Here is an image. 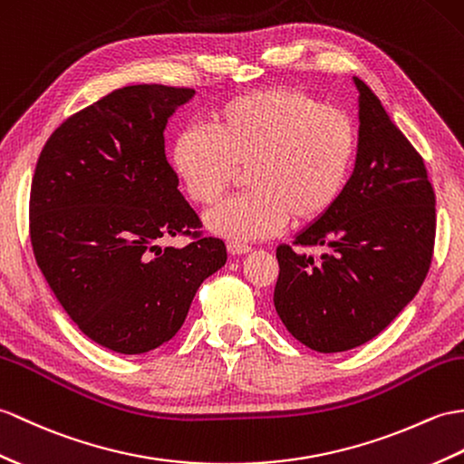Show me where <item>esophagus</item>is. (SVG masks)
<instances>
[{
    "mask_svg": "<svg viewBox=\"0 0 464 464\" xmlns=\"http://www.w3.org/2000/svg\"><path fill=\"white\" fill-rule=\"evenodd\" d=\"M227 251L231 255H245L251 251V245H245V243H237V241H229L227 243Z\"/></svg>",
    "mask_w": 464,
    "mask_h": 464,
    "instance_id": "34e87169",
    "label": "esophagus"
}]
</instances>
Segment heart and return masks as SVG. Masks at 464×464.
<instances>
[{"instance_id":"b5f03b06","label":"heart","mask_w":464,"mask_h":464,"mask_svg":"<svg viewBox=\"0 0 464 464\" xmlns=\"http://www.w3.org/2000/svg\"><path fill=\"white\" fill-rule=\"evenodd\" d=\"M211 128L179 130L169 161L199 206L218 201L245 169L249 191L206 215L208 229L227 239H261L286 221L322 219L346 189L358 152L352 116L303 89L237 96L213 112Z\"/></svg>"}]
</instances>
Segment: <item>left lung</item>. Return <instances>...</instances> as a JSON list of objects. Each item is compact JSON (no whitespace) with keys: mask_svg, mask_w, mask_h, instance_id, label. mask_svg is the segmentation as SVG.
Listing matches in <instances>:
<instances>
[{"mask_svg":"<svg viewBox=\"0 0 464 464\" xmlns=\"http://www.w3.org/2000/svg\"><path fill=\"white\" fill-rule=\"evenodd\" d=\"M353 174L324 218L276 249L273 303L286 330L320 353L346 352L411 303L435 249V191L421 154L360 79ZM328 246L320 262L300 248Z\"/></svg>","mask_w":464,"mask_h":464,"instance_id":"left-lung-1","label":"left lung"}]
</instances>
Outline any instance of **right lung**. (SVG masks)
Masks as SVG:
<instances>
[{
    "label": "right lung",
    "instance_id": "right-lung-1",
    "mask_svg": "<svg viewBox=\"0 0 464 464\" xmlns=\"http://www.w3.org/2000/svg\"><path fill=\"white\" fill-rule=\"evenodd\" d=\"M193 92L134 84L102 96L49 136L31 181L37 266L84 336L118 353L174 338L199 285L227 261L164 152L168 118ZM178 234L190 243L160 249Z\"/></svg>",
    "mask_w": 464,
    "mask_h": 464
}]
</instances>
